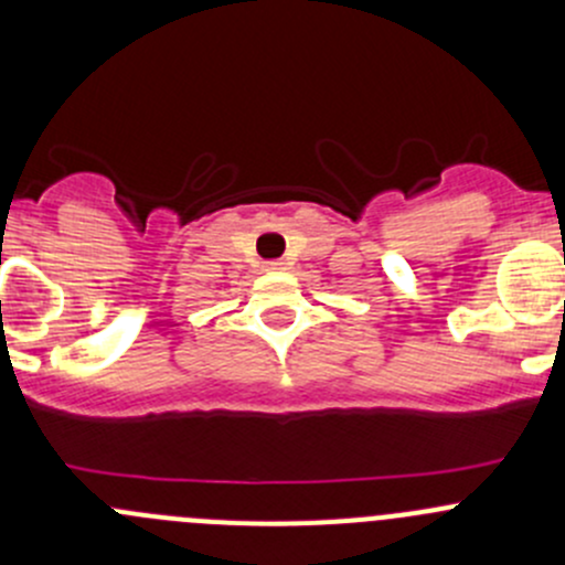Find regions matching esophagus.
Returning <instances> with one entry per match:
<instances>
[{"label": "esophagus", "instance_id": "1", "mask_svg": "<svg viewBox=\"0 0 565 565\" xmlns=\"http://www.w3.org/2000/svg\"><path fill=\"white\" fill-rule=\"evenodd\" d=\"M284 265H287V262H281V259L265 262V270H284Z\"/></svg>", "mask_w": 565, "mask_h": 565}]
</instances>
